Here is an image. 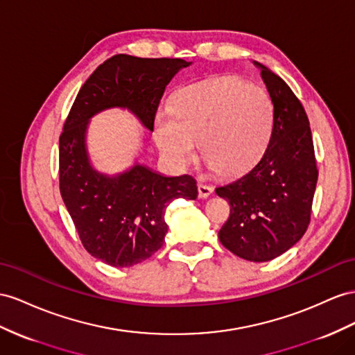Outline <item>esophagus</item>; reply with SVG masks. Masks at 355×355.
<instances>
[{
  "label": "esophagus",
  "instance_id": "1",
  "mask_svg": "<svg viewBox=\"0 0 355 355\" xmlns=\"http://www.w3.org/2000/svg\"><path fill=\"white\" fill-rule=\"evenodd\" d=\"M211 193H213V187H211V186L202 184V183H199V184H198V195H199V198L205 199V198L210 196Z\"/></svg>",
  "mask_w": 355,
  "mask_h": 355
}]
</instances>
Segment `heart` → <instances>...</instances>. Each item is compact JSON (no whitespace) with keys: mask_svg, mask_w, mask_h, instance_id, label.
<instances>
[{"mask_svg":"<svg viewBox=\"0 0 355 355\" xmlns=\"http://www.w3.org/2000/svg\"><path fill=\"white\" fill-rule=\"evenodd\" d=\"M272 121L275 107L264 88L226 76L181 88L172 97L171 114L156 115L154 139L172 165L192 162L198 142L216 174L237 177L264 154Z\"/></svg>","mask_w":355,"mask_h":355,"instance_id":"1","label":"heart"}]
</instances>
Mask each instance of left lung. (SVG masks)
Returning <instances> with one entry per match:
<instances>
[{
    "label": "left lung",
    "mask_w": 355,
    "mask_h": 355,
    "mask_svg": "<svg viewBox=\"0 0 355 355\" xmlns=\"http://www.w3.org/2000/svg\"><path fill=\"white\" fill-rule=\"evenodd\" d=\"M262 79L275 107L271 138L246 174L216 189L231 205L219 240L234 255L271 261L303 237L311 223L318 165L304 107L284 79L266 66Z\"/></svg>",
    "instance_id": "left-lung-1"
}]
</instances>
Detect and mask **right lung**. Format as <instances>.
Listing matches in <instances>:
<instances>
[{
  "instance_id": "right-lung-1",
  "label": "right lung",
  "mask_w": 355,
  "mask_h": 355,
  "mask_svg": "<svg viewBox=\"0 0 355 355\" xmlns=\"http://www.w3.org/2000/svg\"><path fill=\"white\" fill-rule=\"evenodd\" d=\"M181 58H138L118 53L80 87L60 135V192L88 253L112 267H132L165 241V211L177 198L196 199L192 175L163 177L141 165L109 178L89 166L87 123L106 107H127L148 130Z\"/></svg>"
}]
</instances>
